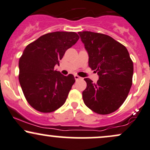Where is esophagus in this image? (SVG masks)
<instances>
[{
	"instance_id": "1",
	"label": "esophagus",
	"mask_w": 150,
	"mask_h": 150,
	"mask_svg": "<svg viewBox=\"0 0 150 150\" xmlns=\"http://www.w3.org/2000/svg\"><path fill=\"white\" fill-rule=\"evenodd\" d=\"M74 77H75V79L76 80H80V79L81 78V77L79 76V75H74Z\"/></svg>"
}]
</instances>
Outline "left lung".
<instances>
[{
    "label": "left lung",
    "instance_id": "1",
    "mask_svg": "<svg viewBox=\"0 0 150 150\" xmlns=\"http://www.w3.org/2000/svg\"><path fill=\"white\" fill-rule=\"evenodd\" d=\"M89 54V67L99 75L97 83L85 78L84 103L94 112L109 114L120 107L131 88L133 63L125 46L97 32H78Z\"/></svg>",
    "mask_w": 150,
    "mask_h": 150
}]
</instances>
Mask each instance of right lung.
<instances>
[{"label": "right lung", "instance_id": "obj_1", "mask_svg": "<svg viewBox=\"0 0 150 150\" xmlns=\"http://www.w3.org/2000/svg\"><path fill=\"white\" fill-rule=\"evenodd\" d=\"M73 32L41 36L24 50L19 61V81L26 100L38 111L51 113L64 104L75 77L54 70L65 51L79 39Z\"/></svg>", "mask_w": 150, "mask_h": 150}]
</instances>
